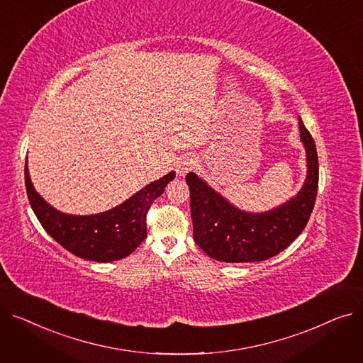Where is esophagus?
Returning a JSON list of instances; mask_svg holds the SVG:
<instances>
[{
	"label": "esophagus",
	"mask_w": 363,
	"mask_h": 363,
	"mask_svg": "<svg viewBox=\"0 0 363 363\" xmlns=\"http://www.w3.org/2000/svg\"><path fill=\"white\" fill-rule=\"evenodd\" d=\"M196 166H197L196 159H193V157H185V159H182V160L178 163V166H177V174H178L179 177H185V175L188 174V172H191Z\"/></svg>",
	"instance_id": "34e87169"
}]
</instances>
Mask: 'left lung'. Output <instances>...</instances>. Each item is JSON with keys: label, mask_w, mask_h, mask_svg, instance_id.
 Listing matches in <instances>:
<instances>
[{"label": "left lung", "mask_w": 363, "mask_h": 363, "mask_svg": "<svg viewBox=\"0 0 363 363\" xmlns=\"http://www.w3.org/2000/svg\"><path fill=\"white\" fill-rule=\"evenodd\" d=\"M298 128L306 148V181L297 196L269 212L240 211L193 172L186 175L194 241L207 256L230 263L260 262L287 249L301 234L315 206L319 167L315 141L301 118Z\"/></svg>", "instance_id": "left-lung-1"}]
</instances>
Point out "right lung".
<instances>
[{
	"instance_id": "add662e5",
	"label": "right lung",
	"mask_w": 363,
	"mask_h": 363,
	"mask_svg": "<svg viewBox=\"0 0 363 363\" xmlns=\"http://www.w3.org/2000/svg\"><path fill=\"white\" fill-rule=\"evenodd\" d=\"M174 178L175 172H169L107 212L74 216L55 211L35 191L28 162L25 164L28 199L44 230L72 255L92 262L119 260L137 249L147 237L145 216L150 206Z\"/></svg>"
}]
</instances>
